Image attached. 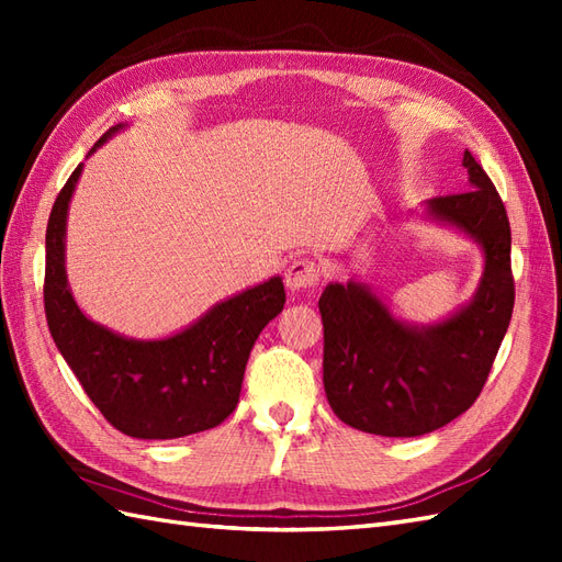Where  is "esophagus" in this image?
<instances>
[{
  "mask_svg": "<svg viewBox=\"0 0 562 562\" xmlns=\"http://www.w3.org/2000/svg\"><path fill=\"white\" fill-rule=\"evenodd\" d=\"M318 282V266L314 260H294L292 266L284 272V288L290 292H304L312 290L314 284Z\"/></svg>",
  "mask_w": 562,
  "mask_h": 562,
  "instance_id": "1",
  "label": "esophagus"
}]
</instances>
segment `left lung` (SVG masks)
Segmentation results:
<instances>
[{"mask_svg": "<svg viewBox=\"0 0 562 562\" xmlns=\"http://www.w3.org/2000/svg\"><path fill=\"white\" fill-rule=\"evenodd\" d=\"M461 164L471 190L425 200L413 214L481 248L483 272L469 302L432 324H413L360 278L326 284L318 300L326 396L333 413L362 432L420 437L469 411L507 333L515 308L509 220L469 149Z\"/></svg>", "mask_w": 562, "mask_h": 562, "instance_id": "1", "label": "left lung"}]
</instances>
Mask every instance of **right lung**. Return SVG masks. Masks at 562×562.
<instances>
[{
	"instance_id": "obj_1",
	"label": "right lung",
	"mask_w": 562,
	"mask_h": 562,
	"mask_svg": "<svg viewBox=\"0 0 562 562\" xmlns=\"http://www.w3.org/2000/svg\"><path fill=\"white\" fill-rule=\"evenodd\" d=\"M127 125L111 127L87 159ZM83 164L69 176L45 232L47 328L79 384L115 429L176 439L220 425L241 393L260 330L282 312V278L236 292L166 338H127L81 312L67 280V214Z\"/></svg>"
}]
</instances>
